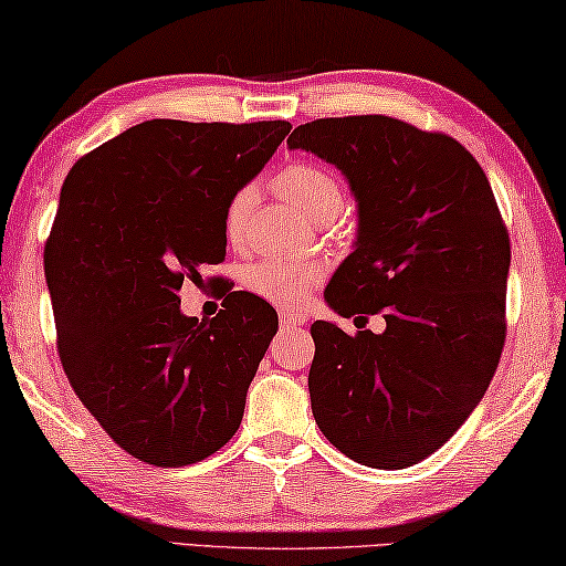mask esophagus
Instances as JSON below:
<instances>
[{"mask_svg": "<svg viewBox=\"0 0 566 566\" xmlns=\"http://www.w3.org/2000/svg\"><path fill=\"white\" fill-rule=\"evenodd\" d=\"M303 324H306V316H303V313L281 311V328H283V332H293V328H301Z\"/></svg>", "mask_w": 566, "mask_h": 566, "instance_id": "obj_1", "label": "esophagus"}]
</instances>
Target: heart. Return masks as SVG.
Masks as SVG:
<instances>
[{
  "label": "heart",
  "mask_w": 566,
  "mask_h": 566,
  "mask_svg": "<svg viewBox=\"0 0 566 566\" xmlns=\"http://www.w3.org/2000/svg\"><path fill=\"white\" fill-rule=\"evenodd\" d=\"M275 189L313 222H328L344 205V189L334 174L308 161L285 167L275 177ZM253 202L255 192L250 187H242L230 197L222 220L224 238L230 242H240L242 234H245ZM321 277H324V271L313 263L260 260V263L248 268L245 285L250 293H255L258 298L273 303L277 308H295L306 301L308 291L321 283Z\"/></svg>",
  "instance_id": "b5f03b06"
}]
</instances>
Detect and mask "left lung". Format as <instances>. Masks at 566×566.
I'll return each instance as SVG.
<instances>
[{
    "instance_id": "1",
    "label": "left lung",
    "mask_w": 566,
    "mask_h": 566,
    "mask_svg": "<svg viewBox=\"0 0 566 566\" xmlns=\"http://www.w3.org/2000/svg\"><path fill=\"white\" fill-rule=\"evenodd\" d=\"M289 149L334 164L359 207L326 303L387 321L354 336L311 326L313 417L356 463H420L481 402L506 342L511 242L489 177L455 138L389 116L311 120Z\"/></svg>"
}]
</instances>
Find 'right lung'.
Listing matches in <instances>:
<instances>
[{
  "label": "right lung",
  "mask_w": 566,
  "mask_h": 566,
  "mask_svg": "<svg viewBox=\"0 0 566 566\" xmlns=\"http://www.w3.org/2000/svg\"><path fill=\"white\" fill-rule=\"evenodd\" d=\"M289 120L154 118L75 161L45 242L57 352L113 442L149 465L217 453L277 332L258 295L212 321L179 308L181 283L224 260V207L265 167Z\"/></svg>",
  "instance_id": "add662e5"
}]
</instances>
